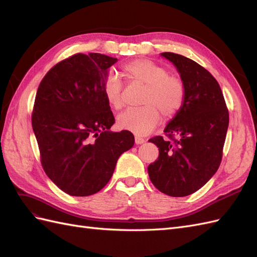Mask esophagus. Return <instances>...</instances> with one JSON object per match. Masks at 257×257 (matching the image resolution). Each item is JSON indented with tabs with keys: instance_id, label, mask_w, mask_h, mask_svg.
<instances>
[{
	"instance_id": "34e87169",
	"label": "esophagus",
	"mask_w": 257,
	"mask_h": 257,
	"mask_svg": "<svg viewBox=\"0 0 257 257\" xmlns=\"http://www.w3.org/2000/svg\"><path fill=\"white\" fill-rule=\"evenodd\" d=\"M146 141L144 138H142V137H139V136H136L135 137V144L136 145H142V144H144Z\"/></svg>"
}]
</instances>
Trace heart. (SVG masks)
<instances>
[{
  "label": "heart",
  "instance_id": "obj_1",
  "mask_svg": "<svg viewBox=\"0 0 257 257\" xmlns=\"http://www.w3.org/2000/svg\"><path fill=\"white\" fill-rule=\"evenodd\" d=\"M122 72L130 82L143 84L145 89L141 98L144 106L121 112L116 118L119 128L146 135L158 125L161 114L169 120L182 109L186 97L185 83L180 77L170 75L164 66L147 59H136L124 64ZM103 91L108 104L115 109L123 107V83L118 75H107Z\"/></svg>",
  "mask_w": 257,
  "mask_h": 257
}]
</instances>
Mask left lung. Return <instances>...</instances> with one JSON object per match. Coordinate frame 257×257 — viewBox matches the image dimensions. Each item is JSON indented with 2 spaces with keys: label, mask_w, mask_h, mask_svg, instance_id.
Wrapping results in <instances>:
<instances>
[{
  "label": "left lung",
  "mask_w": 257,
  "mask_h": 257,
  "mask_svg": "<svg viewBox=\"0 0 257 257\" xmlns=\"http://www.w3.org/2000/svg\"><path fill=\"white\" fill-rule=\"evenodd\" d=\"M185 83V103L164 130L165 137L149 139L159 148L148 166L153 185L173 197H183L204 186L219 168L229 114L219 82L189 58L163 52Z\"/></svg>",
  "instance_id": "left-lung-1"
}]
</instances>
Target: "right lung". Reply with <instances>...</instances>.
Listing matches in <instances>:
<instances>
[{
    "label": "right lung",
    "mask_w": 257,
    "mask_h": 257,
    "mask_svg": "<svg viewBox=\"0 0 257 257\" xmlns=\"http://www.w3.org/2000/svg\"><path fill=\"white\" fill-rule=\"evenodd\" d=\"M116 61L102 53H76L51 67L37 89L32 126L42 166L68 195L102 190L120 155L134 146L131 132L109 131L114 116L103 84Z\"/></svg>",
    "instance_id": "obj_1"
}]
</instances>
